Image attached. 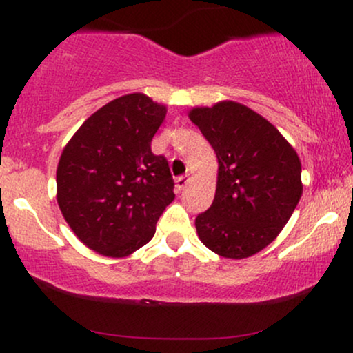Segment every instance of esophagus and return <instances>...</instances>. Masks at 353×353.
Masks as SVG:
<instances>
[{"instance_id": "1", "label": "esophagus", "mask_w": 353, "mask_h": 353, "mask_svg": "<svg viewBox=\"0 0 353 353\" xmlns=\"http://www.w3.org/2000/svg\"><path fill=\"white\" fill-rule=\"evenodd\" d=\"M189 179H190L189 174H184V176L177 177V179H176V190H177V192H181V190L185 188V184H188Z\"/></svg>"}]
</instances>
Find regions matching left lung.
Listing matches in <instances>:
<instances>
[{"label": "left lung", "mask_w": 353, "mask_h": 353, "mask_svg": "<svg viewBox=\"0 0 353 353\" xmlns=\"http://www.w3.org/2000/svg\"><path fill=\"white\" fill-rule=\"evenodd\" d=\"M189 119L217 156L212 205L196 217L201 242L225 259H245L281 234L302 196V165L265 117L236 101L192 108Z\"/></svg>", "instance_id": "8db88e82"}]
</instances>
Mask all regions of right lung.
<instances>
[{"label":"right lung","mask_w":353,"mask_h":353,"mask_svg":"<svg viewBox=\"0 0 353 353\" xmlns=\"http://www.w3.org/2000/svg\"><path fill=\"white\" fill-rule=\"evenodd\" d=\"M168 109L143 92L104 104L61 152L56 199L74 236L106 257H128L148 244L174 201V181L151 141Z\"/></svg>","instance_id":"obj_1"}]
</instances>
